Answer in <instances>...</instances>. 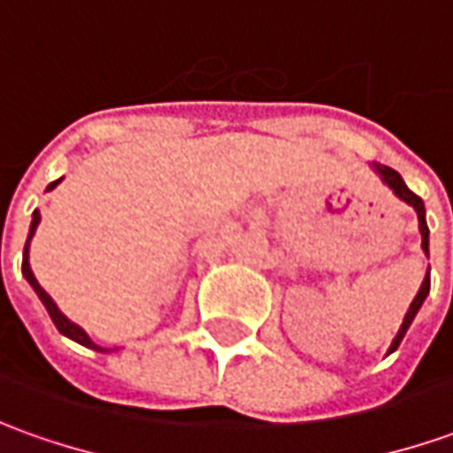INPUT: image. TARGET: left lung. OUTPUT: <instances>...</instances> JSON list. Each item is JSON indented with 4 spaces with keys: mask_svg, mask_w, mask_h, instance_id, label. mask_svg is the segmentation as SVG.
Listing matches in <instances>:
<instances>
[{
    "mask_svg": "<svg viewBox=\"0 0 453 453\" xmlns=\"http://www.w3.org/2000/svg\"><path fill=\"white\" fill-rule=\"evenodd\" d=\"M373 165V171L380 176V181L386 183L388 188H391L393 194L398 196L401 201H406L409 206H413V211H416V217H418V232H421V250L426 252L428 257V226H426V209H424V201H421V196H416L413 191H411L409 186H406V181L401 179V173L398 171H393L391 165H383V164H371ZM428 289H431V277H424V282H421V289H418V295L413 297V303H411L409 312H406V318H403V325H401V330H398V335L393 338L391 348H388V353H393L398 345H401V340H403V335H406V330L411 327V322H413V318L418 315V310H421V304H424V300L428 297Z\"/></svg>",
    "mask_w": 453,
    "mask_h": 453,
    "instance_id": "left-lung-1",
    "label": "left lung"
}]
</instances>
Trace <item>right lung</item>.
Here are the masks:
<instances>
[{
	"mask_svg": "<svg viewBox=\"0 0 453 453\" xmlns=\"http://www.w3.org/2000/svg\"><path fill=\"white\" fill-rule=\"evenodd\" d=\"M62 179H58V181H52L50 186H47V191H52L58 183H60ZM37 224H40V211L35 209V214H32V224H29V236H27V244H25V254H22V274H25V280L32 285V289L37 292V297L42 300L44 310L50 312V318H52V322H55V327L60 330L65 338L75 340V342H80V345H85V348H90V350H97V353H111L108 348H100L97 342H93L90 340V335L80 327V325H75L73 320H67L65 315H62V310L55 304V300L47 295L42 289V285L37 282V277H35V272H32V267H29V242H32V236H35V232H37Z\"/></svg>",
	"mask_w": 453,
	"mask_h": 453,
	"instance_id": "1",
	"label": "right lung"
}]
</instances>
